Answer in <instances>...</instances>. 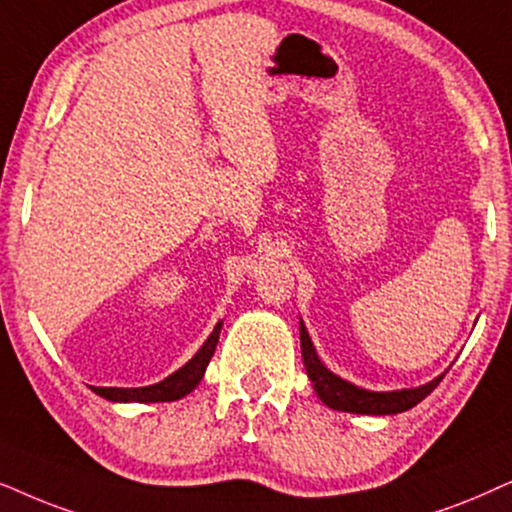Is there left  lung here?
Returning a JSON list of instances; mask_svg holds the SVG:
<instances>
[{
	"instance_id": "1",
	"label": "left lung",
	"mask_w": 512,
	"mask_h": 512,
	"mask_svg": "<svg viewBox=\"0 0 512 512\" xmlns=\"http://www.w3.org/2000/svg\"><path fill=\"white\" fill-rule=\"evenodd\" d=\"M299 339H302V358H304L306 374H309L318 398L323 400L327 407H332V410H339V412L384 417V414H398V412L412 410V407L419 405L421 400H424L426 395L440 384L442 377H445V374H440V377H435L424 386L403 388V391H386V393L367 391V388L353 386L342 377H337V374H332L323 363H320L304 323H299Z\"/></svg>"
}]
</instances>
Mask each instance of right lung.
<instances>
[{"label": "right lung", "instance_id": "obj_1", "mask_svg": "<svg viewBox=\"0 0 512 512\" xmlns=\"http://www.w3.org/2000/svg\"><path fill=\"white\" fill-rule=\"evenodd\" d=\"M220 330H222V320L215 325V330L210 332V337L206 339V344L201 346L199 353L189 360L185 367L170 374L159 384L152 386H142V388H102V386H91L93 393L102 395V398L112 400V403H170V400H180L185 398L187 393H192L199 381L203 379V372L213 358L217 339H220Z\"/></svg>", "mask_w": 512, "mask_h": 512}]
</instances>
